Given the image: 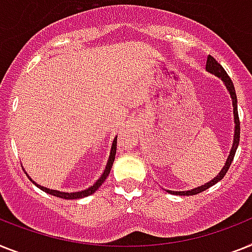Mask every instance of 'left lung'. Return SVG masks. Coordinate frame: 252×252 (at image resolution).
<instances>
[{"instance_id":"8db88e82","label":"left lung","mask_w":252,"mask_h":252,"mask_svg":"<svg viewBox=\"0 0 252 252\" xmlns=\"http://www.w3.org/2000/svg\"><path fill=\"white\" fill-rule=\"evenodd\" d=\"M206 69L209 70L210 73H214L215 76H218L219 78L224 81L226 89L229 91L230 96H232V101H233V113H234V124H236V127H234V139H233V145H232V149H230L229 157L226 159L225 165H224L223 170L219 172V175L214 178L211 182L206 183L205 186H201L198 188H194L192 190H186V192H172V190H167L171 194H179V196H194V194H198V193L203 192L206 189H209L210 187H213L214 184H216L218 182H220L221 179L225 176V174L228 172L230 167V163L233 161L234 155H236L237 147H238V143H240V132H241V125H240V117H238V111H237V96H236V90H234L233 82L230 80V77L228 76V73L225 72L223 66L220 65L213 56L209 55L207 56V63H206Z\"/></svg>"}]
</instances>
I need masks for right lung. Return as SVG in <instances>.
Listing matches in <instances>:
<instances>
[{"mask_svg": "<svg viewBox=\"0 0 252 252\" xmlns=\"http://www.w3.org/2000/svg\"><path fill=\"white\" fill-rule=\"evenodd\" d=\"M116 149H117V136L114 138L113 140V144H112V149H111V156H109V159H108V163H107V167H105V170H104L103 175L99 178V180H97L94 186H91L90 188L86 189V190H82V192H74V193H65V192H59V190H54V189H49V188H43V187L38 186V184H36L37 187H38L39 189H42L43 192L49 193V194H51V196H55V197H60V198H64V199H77V198H84V197H87L90 196V194H93V193H95L99 189V187L101 186L104 183V180L107 179V176L109 175V172H111V168H112V165H113L114 162V157H116ZM29 178V176H28ZM31 179V178H29ZM32 180V179H31Z\"/></svg>", "mask_w": 252, "mask_h": 252, "instance_id": "add662e5", "label": "right lung"}]
</instances>
